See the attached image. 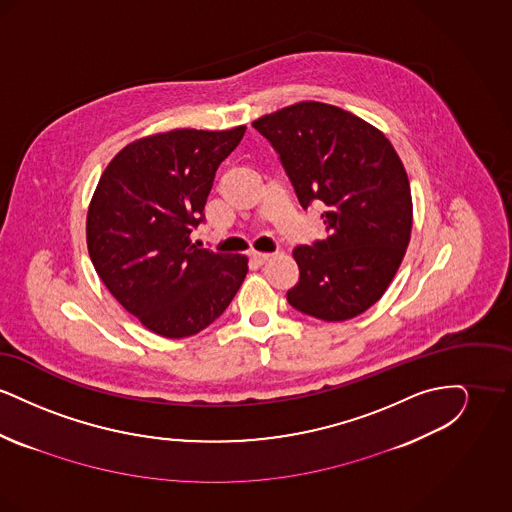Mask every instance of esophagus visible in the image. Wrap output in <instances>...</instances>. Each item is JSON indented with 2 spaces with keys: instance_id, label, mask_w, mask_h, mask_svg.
Here are the masks:
<instances>
[{
  "instance_id": "obj_1",
  "label": "esophagus",
  "mask_w": 512,
  "mask_h": 512,
  "mask_svg": "<svg viewBox=\"0 0 512 512\" xmlns=\"http://www.w3.org/2000/svg\"><path fill=\"white\" fill-rule=\"evenodd\" d=\"M249 259L255 263V265H265L270 259H272V253H259V251H253L249 255Z\"/></svg>"
}]
</instances>
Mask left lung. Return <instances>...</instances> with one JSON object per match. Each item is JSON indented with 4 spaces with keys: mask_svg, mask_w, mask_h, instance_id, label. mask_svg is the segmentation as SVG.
<instances>
[{
    "mask_svg": "<svg viewBox=\"0 0 512 512\" xmlns=\"http://www.w3.org/2000/svg\"><path fill=\"white\" fill-rule=\"evenodd\" d=\"M253 126L280 153L301 207L324 209L328 238L293 249L290 305L326 322L359 317L388 290L411 242L413 197L397 151L370 122L320 101Z\"/></svg>",
    "mask_w": 512,
    "mask_h": 512,
    "instance_id": "left-lung-1",
    "label": "left lung"
}]
</instances>
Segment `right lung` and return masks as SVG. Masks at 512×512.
<instances>
[{
    "label": "right lung",
    "mask_w": 512,
    "mask_h": 512,
    "mask_svg": "<svg viewBox=\"0 0 512 512\" xmlns=\"http://www.w3.org/2000/svg\"><path fill=\"white\" fill-rule=\"evenodd\" d=\"M176 128L144 136L111 159L86 217V244L101 282L147 330L188 338L224 313L247 274L245 255L197 249L220 163L244 138Z\"/></svg>",
    "instance_id": "add662e5"
}]
</instances>
